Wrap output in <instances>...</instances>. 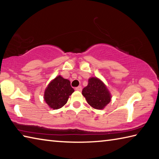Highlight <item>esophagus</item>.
Here are the masks:
<instances>
[{
  "mask_svg": "<svg viewBox=\"0 0 159 159\" xmlns=\"http://www.w3.org/2000/svg\"><path fill=\"white\" fill-rule=\"evenodd\" d=\"M75 89H76L78 91H81L82 90V87H81V86H78V87H76V88H75Z\"/></svg>",
  "mask_w": 159,
  "mask_h": 159,
  "instance_id": "34e87169",
  "label": "esophagus"
}]
</instances>
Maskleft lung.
<instances>
[{
	"label": "left lung",
	"instance_id": "1",
	"mask_svg": "<svg viewBox=\"0 0 159 159\" xmlns=\"http://www.w3.org/2000/svg\"><path fill=\"white\" fill-rule=\"evenodd\" d=\"M82 94L88 103L96 109H103L111 98L107 86L96 77L89 79L88 85L83 88Z\"/></svg>",
	"mask_w": 159,
	"mask_h": 159
}]
</instances>
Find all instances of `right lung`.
I'll list each match as a JSON object with an SVG mask.
<instances>
[{
    "label": "right lung",
    "mask_w": 159,
    "mask_h": 159,
    "mask_svg": "<svg viewBox=\"0 0 159 159\" xmlns=\"http://www.w3.org/2000/svg\"><path fill=\"white\" fill-rule=\"evenodd\" d=\"M74 92L69 80L58 76L48 84L45 90L44 100L50 108L58 109L66 103Z\"/></svg>",
    "instance_id": "1"
}]
</instances>
